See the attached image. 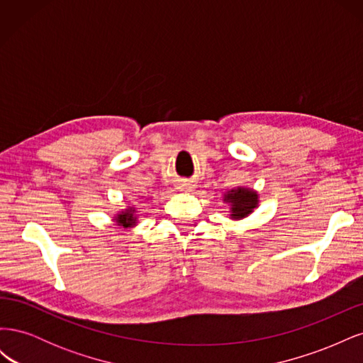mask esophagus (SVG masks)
Instances as JSON below:
<instances>
[{
  "instance_id": "1",
  "label": "esophagus",
  "mask_w": 363,
  "mask_h": 363,
  "mask_svg": "<svg viewBox=\"0 0 363 363\" xmlns=\"http://www.w3.org/2000/svg\"><path fill=\"white\" fill-rule=\"evenodd\" d=\"M179 189H182V191H184V192H191V191H192V186H191V184H182Z\"/></svg>"
}]
</instances>
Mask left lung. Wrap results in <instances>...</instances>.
<instances>
[{"label": "left lung", "instance_id": "left-lung-1", "mask_svg": "<svg viewBox=\"0 0 363 363\" xmlns=\"http://www.w3.org/2000/svg\"><path fill=\"white\" fill-rule=\"evenodd\" d=\"M224 201L230 204L232 219H242L248 216L259 204V195L248 188H238L224 195Z\"/></svg>", "mask_w": 363, "mask_h": 363}]
</instances>
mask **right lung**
Listing matches in <instances>:
<instances>
[{
	"mask_svg": "<svg viewBox=\"0 0 363 363\" xmlns=\"http://www.w3.org/2000/svg\"><path fill=\"white\" fill-rule=\"evenodd\" d=\"M135 208H131V207H128L125 212H121V213H118V216H115L116 218V223H118V225H123L124 228H128V227H133V225H136V216H135Z\"/></svg>",
	"mask_w": 363,
	"mask_h": 363,
	"instance_id": "right-lung-1",
	"label": "right lung"
}]
</instances>
